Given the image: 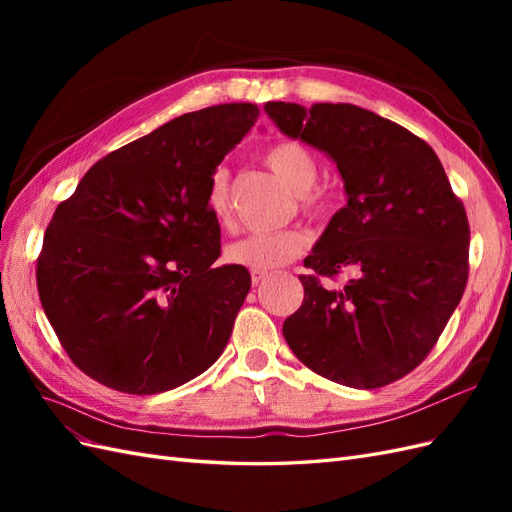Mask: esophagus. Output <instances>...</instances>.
<instances>
[{
	"label": "esophagus",
	"instance_id": "1",
	"mask_svg": "<svg viewBox=\"0 0 512 512\" xmlns=\"http://www.w3.org/2000/svg\"><path fill=\"white\" fill-rule=\"evenodd\" d=\"M267 275H269L267 271H252V284H254V286H258L262 280H265Z\"/></svg>",
	"mask_w": 512,
	"mask_h": 512
}]
</instances>
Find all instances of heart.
I'll return each instance as SVG.
<instances>
[{
  "label": "heart",
  "mask_w": 512,
  "mask_h": 512,
  "mask_svg": "<svg viewBox=\"0 0 512 512\" xmlns=\"http://www.w3.org/2000/svg\"><path fill=\"white\" fill-rule=\"evenodd\" d=\"M265 162L290 190L297 192L299 209L307 215H322L329 209V194L312 185L318 177V162L312 151L299 141H280L265 151ZM205 205L211 218L226 224L230 218V175L222 166L207 185ZM307 250V237L297 228L277 232H256L232 241L226 247V260L250 271L282 267Z\"/></svg>",
  "instance_id": "b5f03b06"
}]
</instances>
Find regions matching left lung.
Masks as SVG:
<instances>
[{
  "instance_id": "8db88e82",
  "label": "left lung",
  "mask_w": 512,
  "mask_h": 512,
  "mask_svg": "<svg viewBox=\"0 0 512 512\" xmlns=\"http://www.w3.org/2000/svg\"><path fill=\"white\" fill-rule=\"evenodd\" d=\"M292 138L327 151L344 179L339 209L305 258L303 305L284 337L318 376L380 389L408 376L436 346L468 284L470 224L444 168L423 138L354 104L303 108L267 102ZM354 266L342 289H324Z\"/></svg>"
}]
</instances>
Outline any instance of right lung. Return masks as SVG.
Masks as SVG:
<instances>
[{"mask_svg": "<svg viewBox=\"0 0 512 512\" xmlns=\"http://www.w3.org/2000/svg\"><path fill=\"white\" fill-rule=\"evenodd\" d=\"M260 108L185 113L91 166L46 226L36 282L61 348L83 374L130 395L170 391L224 352L250 292L215 267L211 175Z\"/></svg>", "mask_w": 512, "mask_h": 512, "instance_id": "obj_1", "label": "right lung"}]
</instances>
